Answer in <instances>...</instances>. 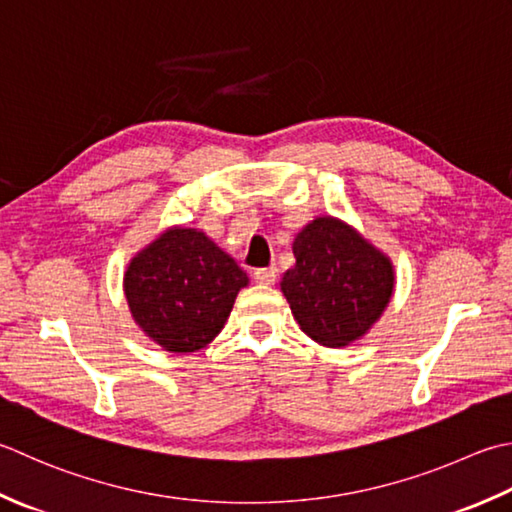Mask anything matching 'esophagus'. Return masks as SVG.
<instances>
[{"label":"esophagus","instance_id":"34e87169","mask_svg":"<svg viewBox=\"0 0 512 512\" xmlns=\"http://www.w3.org/2000/svg\"><path fill=\"white\" fill-rule=\"evenodd\" d=\"M253 277H255V282H257V284H275V279H277V268H275V266L257 268L255 273H253Z\"/></svg>","mask_w":512,"mask_h":512}]
</instances>
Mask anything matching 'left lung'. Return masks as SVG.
Listing matches in <instances>:
<instances>
[{
	"instance_id": "obj_1",
	"label": "left lung",
	"mask_w": 512,
	"mask_h": 512,
	"mask_svg": "<svg viewBox=\"0 0 512 512\" xmlns=\"http://www.w3.org/2000/svg\"><path fill=\"white\" fill-rule=\"evenodd\" d=\"M297 264L282 290L308 337L346 346L373 326L393 295V264L353 228L317 217L295 237Z\"/></svg>"
}]
</instances>
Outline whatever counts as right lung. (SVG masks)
<instances>
[{"mask_svg":"<svg viewBox=\"0 0 512 512\" xmlns=\"http://www.w3.org/2000/svg\"><path fill=\"white\" fill-rule=\"evenodd\" d=\"M248 277L193 228H173L130 262L124 293L144 333L170 353L213 342Z\"/></svg>","mask_w":512,"mask_h":512,"instance_id":"obj_1","label":"right lung"}]
</instances>
